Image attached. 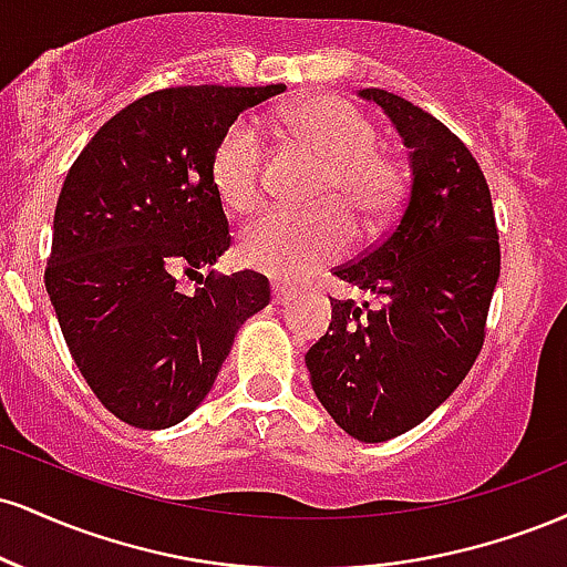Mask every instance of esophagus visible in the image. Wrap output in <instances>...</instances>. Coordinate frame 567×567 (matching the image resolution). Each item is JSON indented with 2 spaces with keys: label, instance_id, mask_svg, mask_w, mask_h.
<instances>
[{
  "label": "esophagus",
  "instance_id": "34e87169",
  "mask_svg": "<svg viewBox=\"0 0 567 567\" xmlns=\"http://www.w3.org/2000/svg\"><path fill=\"white\" fill-rule=\"evenodd\" d=\"M292 296H296V290L288 288V285L277 282L275 288H271V298H275V303H288Z\"/></svg>",
  "mask_w": 567,
  "mask_h": 567
}]
</instances>
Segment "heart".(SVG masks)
<instances>
[{"label":"heart","mask_w":567,"mask_h":567,"mask_svg":"<svg viewBox=\"0 0 567 567\" xmlns=\"http://www.w3.org/2000/svg\"><path fill=\"white\" fill-rule=\"evenodd\" d=\"M298 146L324 159L309 210H271L250 224L239 239L243 261L277 279H301L333 264L349 247L347 210L365 226L392 216L405 194V167L379 148V127L368 114L333 95L306 97L282 114ZM264 141L247 122L224 130L210 157L216 194L231 213H252L264 199Z\"/></svg>","instance_id":"obj_1"}]
</instances>
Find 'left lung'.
Listing matches in <instances>:
<instances>
[{"label":"left lung","mask_w":567,"mask_h":567,"mask_svg":"<svg viewBox=\"0 0 567 567\" xmlns=\"http://www.w3.org/2000/svg\"><path fill=\"white\" fill-rule=\"evenodd\" d=\"M360 95L400 130L410 184L379 245L333 269L381 303L333 298V322L306 351V368L343 432L386 442L429 419L472 370L501 247L491 188L466 143L405 97L381 87Z\"/></svg>","instance_id":"1"}]
</instances>
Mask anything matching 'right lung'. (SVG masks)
Returning a JSON list of instances; mask_svg holds the SVG:
<instances>
[{"label":"right lung","instance_id":"1","mask_svg":"<svg viewBox=\"0 0 567 567\" xmlns=\"http://www.w3.org/2000/svg\"><path fill=\"white\" fill-rule=\"evenodd\" d=\"M282 90L186 84L143 95L97 130L63 181L44 288L87 386L130 426L184 421L239 324L271 301L258 271L210 269L231 245L210 157L245 109ZM181 276L203 288L181 291Z\"/></svg>","mask_w":567,"mask_h":567}]
</instances>
